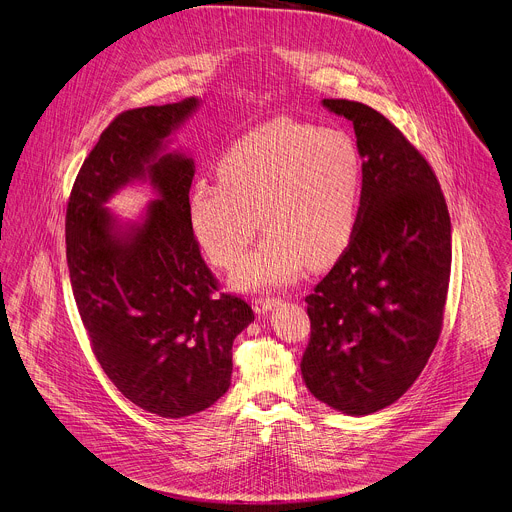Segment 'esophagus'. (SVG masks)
<instances>
[{
  "instance_id": "esophagus-1",
  "label": "esophagus",
  "mask_w": 512,
  "mask_h": 512,
  "mask_svg": "<svg viewBox=\"0 0 512 512\" xmlns=\"http://www.w3.org/2000/svg\"><path fill=\"white\" fill-rule=\"evenodd\" d=\"M277 304H280V298H255L253 308L257 314H267Z\"/></svg>"
}]
</instances>
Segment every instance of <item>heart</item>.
<instances>
[{
    "instance_id": "heart-1",
    "label": "heart",
    "mask_w": 512,
    "mask_h": 512,
    "mask_svg": "<svg viewBox=\"0 0 512 512\" xmlns=\"http://www.w3.org/2000/svg\"><path fill=\"white\" fill-rule=\"evenodd\" d=\"M216 171L218 181L194 183L188 202L210 261L237 265L261 222L269 230L237 271L241 288L290 284L349 247L363 202V159L349 132L275 120L237 138Z\"/></svg>"
}]
</instances>
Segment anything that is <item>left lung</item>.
I'll list each match as a JSON object with an SVG mask.
<instances>
[{
    "instance_id": "left-lung-1",
    "label": "left lung",
    "mask_w": 512,
    "mask_h": 512,
    "mask_svg": "<svg viewBox=\"0 0 512 512\" xmlns=\"http://www.w3.org/2000/svg\"><path fill=\"white\" fill-rule=\"evenodd\" d=\"M351 120L363 157L355 235L306 296V388L363 416L396 402L425 369L443 327L451 220L427 159L378 110L322 100Z\"/></svg>"
}]
</instances>
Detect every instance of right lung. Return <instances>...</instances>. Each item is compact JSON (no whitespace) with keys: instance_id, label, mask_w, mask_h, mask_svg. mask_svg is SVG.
Masks as SVG:
<instances>
[{"instance_id":"1","label":"right lung","mask_w":512,"mask_h":512,"mask_svg":"<svg viewBox=\"0 0 512 512\" xmlns=\"http://www.w3.org/2000/svg\"><path fill=\"white\" fill-rule=\"evenodd\" d=\"M196 108L188 98L118 114L83 161L65 218L71 286L91 351L130 402L163 418L206 410L228 390L232 341L255 318L243 298L218 292L202 259L188 204L194 161L159 155ZM147 174L160 200L141 225L122 231L103 204Z\"/></svg>"}]
</instances>
